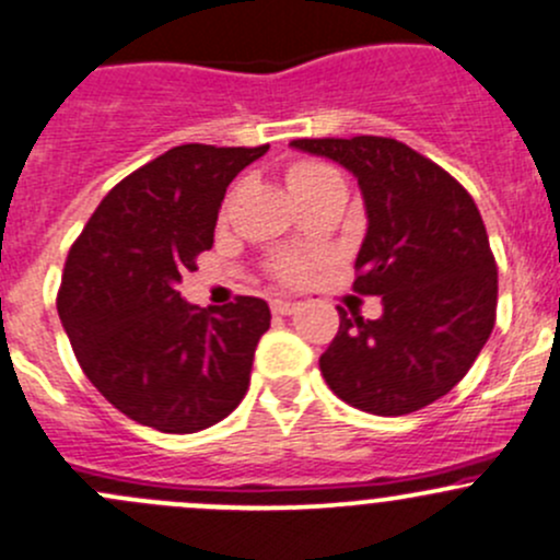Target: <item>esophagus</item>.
Masks as SVG:
<instances>
[{"mask_svg": "<svg viewBox=\"0 0 560 560\" xmlns=\"http://www.w3.org/2000/svg\"><path fill=\"white\" fill-rule=\"evenodd\" d=\"M270 312H273V314H281V316L295 314V312H298V303H292V301H281V298H276V301H270Z\"/></svg>", "mask_w": 560, "mask_h": 560, "instance_id": "esophagus-1", "label": "esophagus"}]
</instances>
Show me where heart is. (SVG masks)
I'll use <instances>...</instances> for the list:
<instances>
[{
    "instance_id": "1",
    "label": "heart",
    "mask_w": 560,
    "mask_h": 560,
    "mask_svg": "<svg viewBox=\"0 0 560 560\" xmlns=\"http://www.w3.org/2000/svg\"><path fill=\"white\" fill-rule=\"evenodd\" d=\"M338 180L341 178H338V173L332 171V167L314 160L292 162V165L287 167V184L295 191L298 200H306L314 191L325 189L327 184H338ZM314 262L316 259L306 257V254H279V257L270 262V273L279 281H284V284H301V281H306V276L312 273Z\"/></svg>"
}]
</instances>
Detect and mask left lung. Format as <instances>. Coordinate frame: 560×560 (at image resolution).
<instances>
[{
	"mask_svg": "<svg viewBox=\"0 0 560 560\" xmlns=\"http://www.w3.org/2000/svg\"><path fill=\"white\" fill-rule=\"evenodd\" d=\"M290 145L354 173L369 233L354 259L358 295L385 314L343 308L319 371L332 393L380 417L411 415L447 395L488 343L499 270L477 202L436 162L376 135L301 138Z\"/></svg>",
	"mask_w": 560,
	"mask_h": 560,
	"instance_id": "8db88e82",
	"label": "left lung"
}]
</instances>
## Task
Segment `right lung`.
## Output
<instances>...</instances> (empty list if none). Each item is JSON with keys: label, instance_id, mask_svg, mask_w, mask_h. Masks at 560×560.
<instances>
[{"label": "right lung", "instance_id": "add662e5", "mask_svg": "<svg viewBox=\"0 0 560 560\" xmlns=\"http://www.w3.org/2000/svg\"><path fill=\"white\" fill-rule=\"evenodd\" d=\"M265 151L175 145L113 186L67 254L56 308L72 352L140 425L195 433L244 400L268 303L238 295L200 308L178 281L213 246L230 180Z\"/></svg>", "mask_w": 560, "mask_h": 560}]
</instances>
